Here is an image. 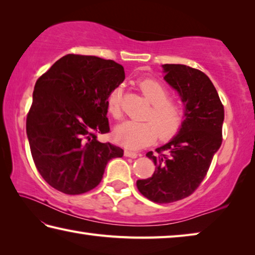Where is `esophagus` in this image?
<instances>
[{
	"label": "esophagus",
	"mask_w": 255,
	"mask_h": 255,
	"mask_svg": "<svg viewBox=\"0 0 255 255\" xmlns=\"http://www.w3.org/2000/svg\"><path fill=\"white\" fill-rule=\"evenodd\" d=\"M124 155H125V157L135 159V158H137V157H141L142 154H141V153L133 152V151H130V150H125V151H124Z\"/></svg>",
	"instance_id": "obj_1"
}]
</instances>
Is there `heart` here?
I'll use <instances>...</instances> for the list:
<instances>
[{
    "label": "heart",
    "mask_w": 255,
    "mask_h": 255,
    "mask_svg": "<svg viewBox=\"0 0 255 255\" xmlns=\"http://www.w3.org/2000/svg\"><path fill=\"white\" fill-rule=\"evenodd\" d=\"M141 93L152 104L145 115L146 121H127L115 130V139L128 149H141L155 141L175 136L184 125L186 110L180 102L172 100L163 83L145 78L137 83ZM107 111L114 119L122 116V87L118 86L107 96Z\"/></svg>",
    "instance_id": "heart-1"
}]
</instances>
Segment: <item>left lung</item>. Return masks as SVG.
Wrapping results in <instances>:
<instances>
[{
  "label": "left lung",
  "instance_id": "1",
  "mask_svg": "<svg viewBox=\"0 0 255 255\" xmlns=\"http://www.w3.org/2000/svg\"><path fill=\"white\" fill-rule=\"evenodd\" d=\"M164 79L177 89L186 109L178 134L146 157L157 170L136 181L140 193L151 202L169 204L188 197L202 184L223 141L224 106L206 75L186 65H163Z\"/></svg>",
  "mask_w": 255,
  "mask_h": 255
}]
</instances>
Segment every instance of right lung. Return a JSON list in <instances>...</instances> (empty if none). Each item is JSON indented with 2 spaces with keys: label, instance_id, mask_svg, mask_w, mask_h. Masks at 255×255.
I'll list each match as a JSON object with an SVG mask.
<instances>
[{
  "label": "right lung",
  "instance_id": "1",
  "mask_svg": "<svg viewBox=\"0 0 255 255\" xmlns=\"http://www.w3.org/2000/svg\"><path fill=\"white\" fill-rule=\"evenodd\" d=\"M124 78L118 62L75 53L38 78L26 135L35 167L52 188L87 193L101 182L107 162L123 157V149L97 135L110 132L107 96Z\"/></svg>",
  "mask_w": 255,
  "mask_h": 255
}]
</instances>
